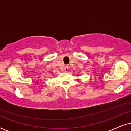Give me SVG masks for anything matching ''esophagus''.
<instances>
[{
	"instance_id": "esophagus-1",
	"label": "esophagus",
	"mask_w": 131,
	"mask_h": 131,
	"mask_svg": "<svg viewBox=\"0 0 131 131\" xmlns=\"http://www.w3.org/2000/svg\"><path fill=\"white\" fill-rule=\"evenodd\" d=\"M64 72H67L68 71V70H69V67H68V66H65V67H64Z\"/></svg>"
}]
</instances>
